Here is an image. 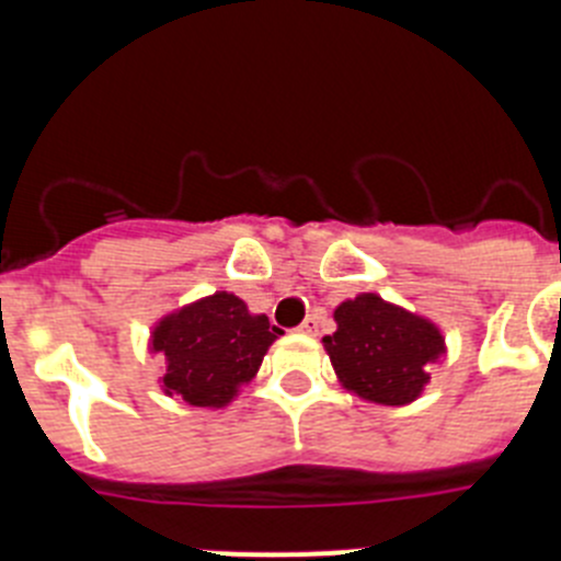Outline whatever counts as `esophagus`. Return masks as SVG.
I'll list each match as a JSON object with an SVG mask.
<instances>
[{"mask_svg":"<svg viewBox=\"0 0 561 561\" xmlns=\"http://www.w3.org/2000/svg\"><path fill=\"white\" fill-rule=\"evenodd\" d=\"M300 331H304V334H317V331H320V314L306 317L304 323H300Z\"/></svg>","mask_w":561,"mask_h":561,"instance_id":"34e87169","label":"esophagus"}]
</instances>
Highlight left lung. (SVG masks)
<instances>
[{"label": "left lung", "instance_id": "8db88e82", "mask_svg": "<svg viewBox=\"0 0 561 561\" xmlns=\"http://www.w3.org/2000/svg\"><path fill=\"white\" fill-rule=\"evenodd\" d=\"M334 317L336 331L323 342L345 388L376 404H408L421 393L444 351L433 323L376 295L342 304Z\"/></svg>", "mask_w": 561, "mask_h": 561}]
</instances>
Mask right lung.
<instances>
[{
    "instance_id": "obj_1",
    "label": "right lung",
    "mask_w": 561,
    "mask_h": 561,
    "mask_svg": "<svg viewBox=\"0 0 561 561\" xmlns=\"http://www.w3.org/2000/svg\"><path fill=\"white\" fill-rule=\"evenodd\" d=\"M280 329L266 314H250L236 295H210L165 317L153 331V351L165 362V393L196 408H221L241 381L261 368Z\"/></svg>"
}]
</instances>
